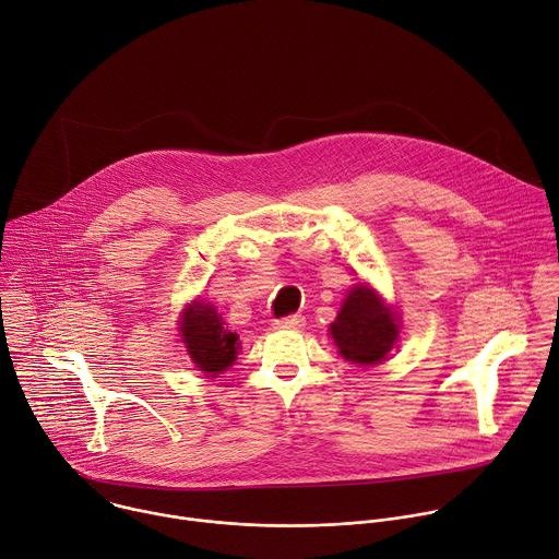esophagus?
<instances>
[{
	"mask_svg": "<svg viewBox=\"0 0 559 559\" xmlns=\"http://www.w3.org/2000/svg\"><path fill=\"white\" fill-rule=\"evenodd\" d=\"M304 317L301 314H288V317H282V319H275L273 321V325L277 328V330H286V328H290V330H299L301 325H304Z\"/></svg>",
	"mask_w": 559,
	"mask_h": 559,
	"instance_id": "obj_1",
	"label": "esophagus"
}]
</instances>
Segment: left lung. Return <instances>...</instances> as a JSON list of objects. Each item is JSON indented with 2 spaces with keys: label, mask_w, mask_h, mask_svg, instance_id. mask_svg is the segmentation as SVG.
Listing matches in <instances>:
<instances>
[{
  "label": "left lung",
  "mask_w": 559,
  "mask_h": 559,
  "mask_svg": "<svg viewBox=\"0 0 559 559\" xmlns=\"http://www.w3.org/2000/svg\"><path fill=\"white\" fill-rule=\"evenodd\" d=\"M330 334L340 353L359 366H372L385 359L399 337V325L381 299L364 284L355 286L337 319L330 325Z\"/></svg>",
  "instance_id": "1"
}]
</instances>
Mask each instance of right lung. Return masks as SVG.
<instances>
[{"label":"right lung","instance_id":"1","mask_svg":"<svg viewBox=\"0 0 559 559\" xmlns=\"http://www.w3.org/2000/svg\"><path fill=\"white\" fill-rule=\"evenodd\" d=\"M180 337L187 344L191 361L206 374L225 372L238 355V334L231 332L213 306L195 301L182 317Z\"/></svg>","mask_w":559,"mask_h":559}]
</instances>
